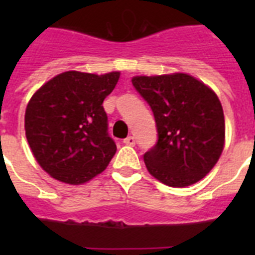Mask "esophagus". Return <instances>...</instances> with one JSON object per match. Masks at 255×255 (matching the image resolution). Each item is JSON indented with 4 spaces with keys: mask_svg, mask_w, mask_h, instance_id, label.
Listing matches in <instances>:
<instances>
[{
    "mask_svg": "<svg viewBox=\"0 0 255 255\" xmlns=\"http://www.w3.org/2000/svg\"><path fill=\"white\" fill-rule=\"evenodd\" d=\"M123 143L126 144V145H131V147H133L136 144V140L133 136H128V137H126V139L123 140Z\"/></svg>",
    "mask_w": 255,
    "mask_h": 255,
    "instance_id": "34e87169",
    "label": "esophagus"
}]
</instances>
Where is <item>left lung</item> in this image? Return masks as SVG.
<instances>
[{
    "label": "left lung",
    "instance_id": "8db88e82",
    "mask_svg": "<svg viewBox=\"0 0 255 255\" xmlns=\"http://www.w3.org/2000/svg\"><path fill=\"white\" fill-rule=\"evenodd\" d=\"M132 85L155 116L157 141L144 153L148 172L165 185L200 181L220 159L225 119L217 95L188 74L133 77Z\"/></svg>",
    "mask_w": 255,
    "mask_h": 255
}]
</instances>
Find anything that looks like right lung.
<instances>
[{
  "instance_id": "add662e5",
  "label": "right lung",
  "mask_w": 255,
  "mask_h": 255,
  "mask_svg": "<svg viewBox=\"0 0 255 255\" xmlns=\"http://www.w3.org/2000/svg\"><path fill=\"white\" fill-rule=\"evenodd\" d=\"M120 73L66 71L42 86L25 114L26 139L51 177L79 185L106 169L116 152L103 100Z\"/></svg>"
}]
</instances>
